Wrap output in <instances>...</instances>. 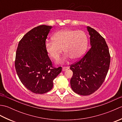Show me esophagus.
<instances>
[{"label": "esophagus", "instance_id": "esophagus-1", "mask_svg": "<svg viewBox=\"0 0 122 122\" xmlns=\"http://www.w3.org/2000/svg\"><path fill=\"white\" fill-rule=\"evenodd\" d=\"M69 69V67L68 66H64L62 68V71H66L67 70H68Z\"/></svg>", "mask_w": 122, "mask_h": 122}]
</instances>
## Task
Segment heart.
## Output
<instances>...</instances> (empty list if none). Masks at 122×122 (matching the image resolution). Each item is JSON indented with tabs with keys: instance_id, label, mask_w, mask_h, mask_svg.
Returning <instances> with one entry per match:
<instances>
[{
	"instance_id": "b5f03b06",
	"label": "heart",
	"mask_w": 122,
	"mask_h": 122,
	"mask_svg": "<svg viewBox=\"0 0 122 122\" xmlns=\"http://www.w3.org/2000/svg\"><path fill=\"white\" fill-rule=\"evenodd\" d=\"M53 41H46L45 49L48 55L54 60H58L63 52H66L64 60L70 58L76 60L83 55L87 45V37L82 30L66 29L56 32Z\"/></svg>"
}]
</instances>
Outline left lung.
Returning <instances> with one entry per match:
<instances>
[{
  "label": "left lung",
  "instance_id": "8db88e82",
  "mask_svg": "<svg viewBox=\"0 0 122 122\" xmlns=\"http://www.w3.org/2000/svg\"><path fill=\"white\" fill-rule=\"evenodd\" d=\"M91 48L86 54L70 66L73 76L70 80L72 90L81 95L95 92L103 84L109 69L111 56L107 42L102 36L90 27Z\"/></svg>",
  "mask_w": 122,
  "mask_h": 122
}]
</instances>
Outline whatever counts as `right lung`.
<instances>
[{
    "instance_id": "add662e5",
    "label": "right lung",
    "mask_w": 122,
    "mask_h": 122,
    "mask_svg": "<svg viewBox=\"0 0 122 122\" xmlns=\"http://www.w3.org/2000/svg\"><path fill=\"white\" fill-rule=\"evenodd\" d=\"M52 26L41 25L33 28L18 43L15 69L18 77L28 90L43 94L53 87V81L62 67L54 68L45 49L46 40Z\"/></svg>"
}]
</instances>
